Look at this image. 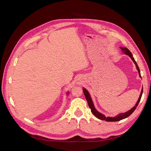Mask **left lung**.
<instances>
[{
  "label": "left lung",
  "mask_w": 151,
  "mask_h": 151,
  "mask_svg": "<svg viewBox=\"0 0 151 151\" xmlns=\"http://www.w3.org/2000/svg\"><path fill=\"white\" fill-rule=\"evenodd\" d=\"M121 49L122 50V51L124 53H125L126 55H129L130 58L132 59L133 62L135 63L136 66V68H137V70H138L139 75L140 76V78H142L141 74H140V70H139V67H138V65H137V63H136V62L135 61V59H134L131 52H130L129 51V50L128 48H122V47H121ZM83 92H84L85 96V98L86 99L87 102H88V106L90 107V109H91V112H92L93 114L96 117V118H98V119H101V120H105V121H106V122H118V121H120V120H122L123 119H125V118H127V117H129L130 115H131V114L133 113L135 109H136V107L138 106V104H139V103L140 101V99H141L142 96V93H143V88L142 90L141 94H140V96H139V98L138 101V102L136 103V105L134 106L132 109H130V110H129L128 112H127L125 113L119 114H118V116H116V117H114V118H111V117H107V118H106L105 116H104L103 114H102L99 113V112L97 111V110H96V109L94 108V106H93V102L92 101L91 98H90V96L88 92L87 91V90L85 88H83Z\"/></svg>",
  "instance_id": "left-lung-1"
}]
</instances>
